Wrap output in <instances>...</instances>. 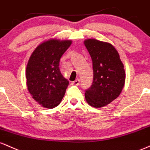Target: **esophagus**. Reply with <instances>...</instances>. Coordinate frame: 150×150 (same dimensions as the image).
<instances>
[{
  "label": "esophagus",
  "instance_id": "34e87169",
  "mask_svg": "<svg viewBox=\"0 0 150 150\" xmlns=\"http://www.w3.org/2000/svg\"><path fill=\"white\" fill-rule=\"evenodd\" d=\"M71 85H75V86H79L80 83V80L79 79H76L74 81H72L71 83Z\"/></svg>",
  "mask_w": 150,
  "mask_h": 150
}]
</instances>
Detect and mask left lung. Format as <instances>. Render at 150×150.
I'll list each match as a JSON object with an SVG mask.
<instances>
[{
  "mask_svg": "<svg viewBox=\"0 0 150 150\" xmlns=\"http://www.w3.org/2000/svg\"><path fill=\"white\" fill-rule=\"evenodd\" d=\"M84 45L93 62V84L85 92L92 107L102 108L119 96L125 81L123 64L115 48L108 42L87 39Z\"/></svg>",
  "mask_w": 150,
  "mask_h": 150,
  "instance_id": "8db88e82",
  "label": "left lung"
}]
</instances>
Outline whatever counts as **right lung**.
Masks as SVG:
<instances>
[{
  "label": "right lung",
  "mask_w": 150,
  "mask_h": 150,
  "mask_svg": "<svg viewBox=\"0 0 150 150\" xmlns=\"http://www.w3.org/2000/svg\"><path fill=\"white\" fill-rule=\"evenodd\" d=\"M71 40L50 39L37 47L26 68L27 86L33 98L42 106L54 108L62 101L69 81L62 76L59 61Z\"/></svg>",
  "instance_id": "add662e5"
}]
</instances>
